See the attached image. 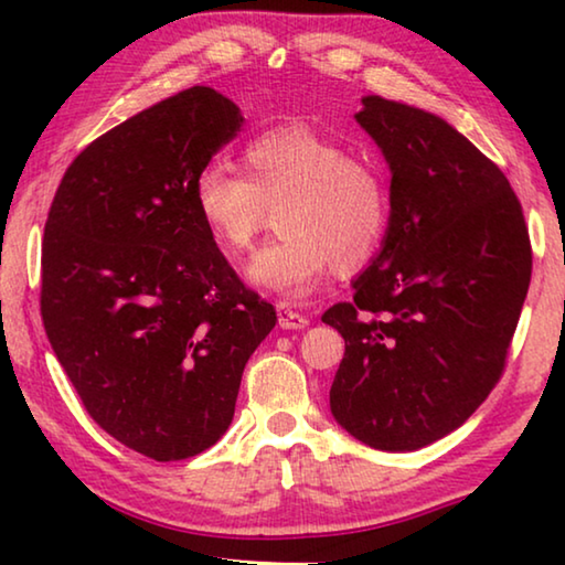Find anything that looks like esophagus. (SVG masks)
Here are the masks:
<instances>
[{
    "label": "esophagus",
    "mask_w": 565,
    "mask_h": 565,
    "mask_svg": "<svg viewBox=\"0 0 565 565\" xmlns=\"http://www.w3.org/2000/svg\"><path fill=\"white\" fill-rule=\"evenodd\" d=\"M276 313H279V327H281V329L299 331V329H306V327H309V319H306L303 313L289 309V306H286V303H279V306H276Z\"/></svg>",
    "instance_id": "obj_1"
}]
</instances>
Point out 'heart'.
I'll use <instances>...</instances> for the list:
<instances>
[{
    "label": "heart",
    "mask_w": 565,
    "mask_h": 565,
    "mask_svg": "<svg viewBox=\"0 0 565 565\" xmlns=\"http://www.w3.org/2000/svg\"><path fill=\"white\" fill-rule=\"evenodd\" d=\"M242 174L209 161L191 181V202L212 244L228 259L248 252L274 209L284 234L246 264L256 289L299 303L333 271H356L384 238L388 196L379 171L309 127L264 131L242 151Z\"/></svg>",
    "instance_id": "1"
}]
</instances>
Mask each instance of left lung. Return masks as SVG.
Wrapping results in <instances>:
<instances>
[{
  "label": "left lung",
  "instance_id": "1",
  "mask_svg": "<svg viewBox=\"0 0 565 565\" xmlns=\"http://www.w3.org/2000/svg\"><path fill=\"white\" fill-rule=\"evenodd\" d=\"M384 154L388 226L321 321L347 341L329 391L341 428L379 451H416L463 426L501 379L531 284V242L509 179L446 119L363 97Z\"/></svg>",
  "mask_w": 565,
  "mask_h": 565
}]
</instances>
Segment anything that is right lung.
<instances>
[{
    "instance_id": "1",
    "label": "right lung",
    "mask_w": 565,
    "mask_h": 565,
    "mask_svg": "<svg viewBox=\"0 0 565 565\" xmlns=\"http://www.w3.org/2000/svg\"><path fill=\"white\" fill-rule=\"evenodd\" d=\"M232 99L191 87L102 134L66 169L42 244V321L89 416L154 461L214 446L244 366L276 323L191 202L242 129Z\"/></svg>"
}]
</instances>
